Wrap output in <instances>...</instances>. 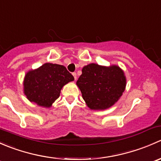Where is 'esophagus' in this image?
<instances>
[{"mask_svg": "<svg viewBox=\"0 0 161 161\" xmlns=\"http://www.w3.org/2000/svg\"><path fill=\"white\" fill-rule=\"evenodd\" d=\"M72 75L74 76L75 80H76V79H77V76H76V73H75V72H73V73H72Z\"/></svg>", "mask_w": 161, "mask_h": 161, "instance_id": "1", "label": "esophagus"}]
</instances>
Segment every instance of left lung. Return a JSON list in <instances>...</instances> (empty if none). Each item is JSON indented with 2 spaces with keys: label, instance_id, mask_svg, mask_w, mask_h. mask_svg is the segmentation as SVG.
I'll return each mask as SVG.
<instances>
[{
  "label": "left lung",
  "instance_id": "left-lung-1",
  "mask_svg": "<svg viewBox=\"0 0 161 161\" xmlns=\"http://www.w3.org/2000/svg\"><path fill=\"white\" fill-rule=\"evenodd\" d=\"M86 104L91 110L103 111L118 102L126 87V77L116 64L100 65L91 63L84 66L76 82Z\"/></svg>",
  "mask_w": 161,
  "mask_h": 161
}]
</instances>
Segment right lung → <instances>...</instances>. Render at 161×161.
<instances>
[{
	"label": "right lung",
	"instance_id": "1",
	"mask_svg": "<svg viewBox=\"0 0 161 161\" xmlns=\"http://www.w3.org/2000/svg\"><path fill=\"white\" fill-rule=\"evenodd\" d=\"M74 81V77L64 66L45 63L25 75L23 92L30 102L50 108L60 97L64 85Z\"/></svg>",
	"mask_w": 161,
	"mask_h": 161
}]
</instances>
